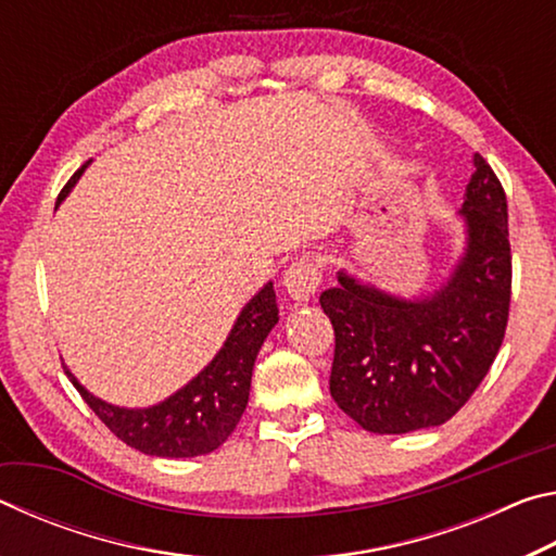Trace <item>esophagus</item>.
<instances>
[{"label": "esophagus", "instance_id": "obj_1", "mask_svg": "<svg viewBox=\"0 0 556 556\" xmlns=\"http://www.w3.org/2000/svg\"><path fill=\"white\" fill-rule=\"evenodd\" d=\"M285 287L291 299L308 301L321 287V265L312 257H299L285 271Z\"/></svg>", "mask_w": 556, "mask_h": 556}]
</instances>
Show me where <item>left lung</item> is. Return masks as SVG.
<instances>
[{
    "mask_svg": "<svg viewBox=\"0 0 556 556\" xmlns=\"http://www.w3.org/2000/svg\"><path fill=\"white\" fill-rule=\"evenodd\" d=\"M464 195L468 248L434 296L404 301L338 275L321 291L336 351L331 397L375 434L439 427L464 407L501 351L513 255L501 178L481 154Z\"/></svg>",
    "mask_w": 556,
    "mask_h": 556,
    "instance_id": "obj_1",
    "label": "left lung"
}]
</instances>
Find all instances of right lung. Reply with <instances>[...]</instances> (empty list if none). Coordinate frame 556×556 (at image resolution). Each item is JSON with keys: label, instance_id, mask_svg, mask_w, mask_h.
I'll list each match as a JSON object with an SVG mask.
<instances>
[{"label": "right lung", "instance_id": "obj_1", "mask_svg": "<svg viewBox=\"0 0 556 556\" xmlns=\"http://www.w3.org/2000/svg\"><path fill=\"white\" fill-rule=\"evenodd\" d=\"M78 174L63 186L59 201L65 199ZM279 321L277 294L269 285L242 308L235 328L220 353L199 378H193L184 390L172 394L166 402L149 409H122L102 402L83 388L63 365L75 390L88 402V407L98 414V419L112 434L127 446L142 451L149 456L164 458H191L211 454L238 427L250 397V380L255 357L265 343L267 333Z\"/></svg>", "mask_w": 556, "mask_h": 556}]
</instances>
